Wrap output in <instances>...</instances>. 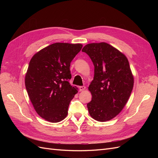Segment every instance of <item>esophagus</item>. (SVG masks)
Wrapping results in <instances>:
<instances>
[{
	"label": "esophagus",
	"instance_id": "1",
	"mask_svg": "<svg viewBox=\"0 0 158 158\" xmlns=\"http://www.w3.org/2000/svg\"><path fill=\"white\" fill-rule=\"evenodd\" d=\"M78 88H79V91H80V92H82V91L85 90V88H85V86H84V85H83V86H79Z\"/></svg>",
	"mask_w": 158,
	"mask_h": 158
}]
</instances>
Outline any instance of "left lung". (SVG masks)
<instances>
[{"mask_svg": "<svg viewBox=\"0 0 158 158\" xmlns=\"http://www.w3.org/2000/svg\"><path fill=\"white\" fill-rule=\"evenodd\" d=\"M94 65V77L88 89L92 95L87 104L95 120L109 121L125 107L133 88L134 78L125 55L107 43L84 47Z\"/></svg>", "mask_w": 158, "mask_h": 158, "instance_id": "obj_1", "label": "left lung"}]
</instances>
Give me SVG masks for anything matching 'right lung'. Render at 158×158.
<instances>
[{"label": "right lung", "mask_w": 158, "mask_h": 158, "mask_svg": "<svg viewBox=\"0 0 158 158\" xmlns=\"http://www.w3.org/2000/svg\"><path fill=\"white\" fill-rule=\"evenodd\" d=\"M82 45L55 43L33 56L27 70L25 85L37 114L51 123L66 117L70 102L78 92L69 84L71 61Z\"/></svg>", "instance_id": "add662e5"}]
</instances>
